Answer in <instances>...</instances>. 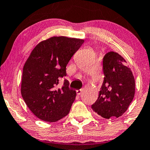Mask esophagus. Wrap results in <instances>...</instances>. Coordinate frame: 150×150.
Masks as SVG:
<instances>
[{
	"label": "esophagus",
	"instance_id": "obj_1",
	"mask_svg": "<svg viewBox=\"0 0 150 150\" xmlns=\"http://www.w3.org/2000/svg\"><path fill=\"white\" fill-rule=\"evenodd\" d=\"M82 89H77V90H76V93H77V95H80V93H82Z\"/></svg>",
	"mask_w": 150,
	"mask_h": 150
}]
</instances>
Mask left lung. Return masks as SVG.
<instances>
[{"mask_svg": "<svg viewBox=\"0 0 150 150\" xmlns=\"http://www.w3.org/2000/svg\"><path fill=\"white\" fill-rule=\"evenodd\" d=\"M127 61L115 52L103 59L104 80L98 98L91 108L105 119L122 116L127 110L135 94V79Z\"/></svg>", "mask_w": 150, "mask_h": 150, "instance_id": "left-lung-1", "label": "left lung"}]
</instances>
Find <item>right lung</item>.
<instances>
[{
  "mask_svg": "<svg viewBox=\"0 0 150 150\" xmlns=\"http://www.w3.org/2000/svg\"><path fill=\"white\" fill-rule=\"evenodd\" d=\"M84 40L59 36L36 45L23 68L21 93L30 110L38 118L55 122L69 113L76 91L69 82L57 89L59 81L66 76V66L80 49Z\"/></svg>",
  "mask_w": 150,
  "mask_h": 150,
  "instance_id": "1",
  "label": "right lung"
}]
</instances>
